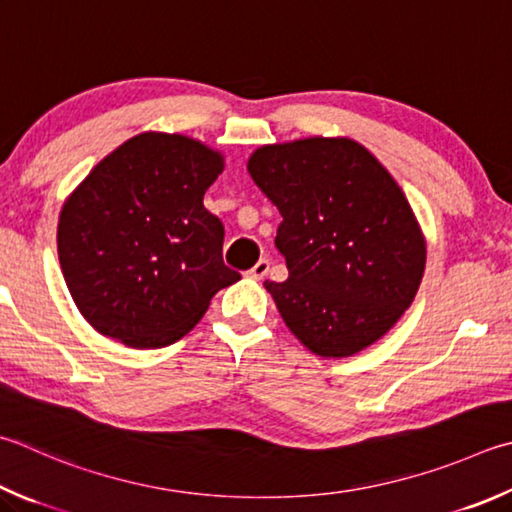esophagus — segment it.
<instances>
[{
    "instance_id": "esophagus-1",
    "label": "esophagus",
    "mask_w": 512,
    "mask_h": 512,
    "mask_svg": "<svg viewBox=\"0 0 512 512\" xmlns=\"http://www.w3.org/2000/svg\"><path fill=\"white\" fill-rule=\"evenodd\" d=\"M268 271H271V262H268V259H259V262L253 268H250L248 275L253 277V280H264Z\"/></svg>"
}]
</instances>
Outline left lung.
<instances>
[{"label": "left lung", "instance_id": "8db88e82", "mask_svg": "<svg viewBox=\"0 0 512 512\" xmlns=\"http://www.w3.org/2000/svg\"><path fill=\"white\" fill-rule=\"evenodd\" d=\"M248 172L282 215L288 280L266 282L286 327L322 358L353 356L401 320L425 271L403 190L351 138L264 145Z\"/></svg>", "mask_w": 512, "mask_h": 512}]
</instances>
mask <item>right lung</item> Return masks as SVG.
<instances>
[{"instance_id": "1", "label": "right lung", "mask_w": 512, "mask_h": 512, "mask_svg": "<svg viewBox=\"0 0 512 512\" xmlns=\"http://www.w3.org/2000/svg\"><path fill=\"white\" fill-rule=\"evenodd\" d=\"M224 156L181 134L145 132L105 156L60 212L64 282L98 333L134 349L181 340L235 284L224 224L203 194Z\"/></svg>"}]
</instances>
